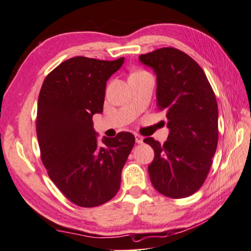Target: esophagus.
Here are the masks:
<instances>
[{
	"instance_id": "1",
	"label": "esophagus",
	"mask_w": 251,
	"mask_h": 251,
	"mask_svg": "<svg viewBox=\"0 0 251 251\" xmlns=\"http://www.w3.org/2000/svg\"><path fill=\"white\" fill-rule=\"evenodd\" d=\"M135 140H136L137 144H141V143H143V140H144V138H143V136H141V135L135 134Z\"/></svg>"
}]
</instances>
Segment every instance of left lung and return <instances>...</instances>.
<instances>
[{"label":"left lung","instance_id":"left-lung-1","mask_svg":"<svg viewBox=\"0 0 251 251\" xmlns=\"http://www.w3.org/2000/svg\"><path fill=\"white\" fill-rule=\"evenodd\" d=\"M157 78V109L165 110L170 134L164 144L146 137L154 150L151 182L171 199L192 196L203 185L218 145V105L204 71L172 47L141 54Z\"/></svg>","mask_w":251,"mask_h":251}]
</instances>
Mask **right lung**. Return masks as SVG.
Masks as SVG:
<instances>
[{"label": "right lung", "mask_w": 251, "mask_h": 251, "mask_svg": "<svg viewBox=\"0 0 251 251\" xmlns=\"http://www.w3.org/2000/svg\"><path fill=\"white\" fill-rule=\"evenodd\" d=\"M75 57L47 75L35 128L48 176L74 204L93 208L113 199L135 137L121 132L98 146L93 115L102 113L106 81L124 63Z\"/></svg>", "instance_id": "1"}]
</instances>
